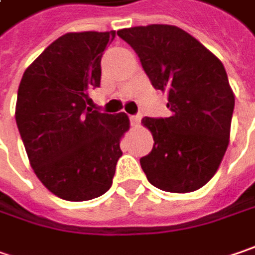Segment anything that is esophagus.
Segmentation results:
<instances>
[{
	"label": "esophagus",
	"mask_w": 255,
	"mask_h": 255,
	"mask_svg": "<svg viewBox=\"0 0 255 255\" xmlns=\"http://www.w3.org/2000/svg\"><path fill=\"white\" fill-rule=\"evenodd\" d=\"M140 119H142V116L140 115H136V116H130V123H132V126H139V123H140Z\"/></svg>",
	"instance_id": "1"
}]
</instances>
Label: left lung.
Returning a JSON list of instances; mask_svg holds the SVG:
<instances>
[{
    "label": "left lung",
    "instance_id": "left-lung-1",
    "mask_svg": "<svg viewBox=\"0 0 255 255\" xmlns=\"http://www.w3.org/2000/svg\"><path fill=\"white\" fill-rule=\"evenodd\" d=\"M118 35L136 51L152 86L168 95L172 112L142 119L155 142L140 159L147 181L166 192H194L218 171L230 143L236 96L224 64L175 25L130 27Z\"/></svg>",
    "mask_w": 255,
    "mask_h": 255
}]
</instances>
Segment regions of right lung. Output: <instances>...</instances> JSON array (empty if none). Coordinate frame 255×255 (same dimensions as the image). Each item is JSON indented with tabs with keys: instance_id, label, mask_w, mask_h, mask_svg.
I'll return each instance as SVG.
<instances>
[{
	"instance_id": "1",
	"label": "right lung",
	"mask_w": 255,
	"mask_h": 255,
	"mask_svg": "<svg viewBox=\"0 0 255 255\" xmlns=\"http://www.w3.org/2000/svg\"><path fill=\"white\" fill-rule=\"evenodd\" d=\"M116 31L67 32L32 61L18 87L15 121L32 171L66 201H89L112 186L129 130L126 113L87 108L100 86V60Z\"/></svg>"
}]
</instances>
